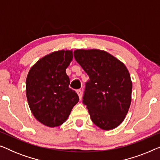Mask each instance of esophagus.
Listing matches in <instances>:
<instances>
[{"label":"esophagus","mask_w":160,"mask_h":160,"mask_svg":"<svg viewBox=\"0 0 160 160\" xmlns=\"http://www.w3.org/2000/svg\"><path fill=\"white\" fill-rule=\"evenodd\" d=\"M76 92H77L78 97H79V99L82 100V91L81 90V89H77V90H76Z\"/></svg>","instance_id":"34e87169"}]
</instances>
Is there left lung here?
Listing matches in <instances>:
<instances>
[{
    "label": "left lung",
    "mask_w": 160,
    "mask_h": 160,
    "mask_svg": "<svg viewBox=\"0 0 160 160\" xmlns=\"http://www.w3.org/2000/svg\"><path fill=\"white\" fill-rule=\"evenodd\" d=\"M74 58L89 76L83 96L92 121L102 130L123 122L131 103L132 81L123 62L99 49H76Z\"/></svg>",
    "instance_id": "obj_1"
}]
</instances>
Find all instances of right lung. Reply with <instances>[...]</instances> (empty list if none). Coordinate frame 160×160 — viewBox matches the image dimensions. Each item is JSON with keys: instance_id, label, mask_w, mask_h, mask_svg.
Returning <instances> with one entry per match:
<instances>
[{"instance_id": "right-lung-1", "label": "right lung", "mask_w": 160, "mask_h": 160, "mask_svg": "<svg viewBox=\"0 0 160 160\" xmlns=\"http://www.w3.org/2000/svg\"><path fill=\"white\" fill-rule=\"evenodd\" d=\"M73 59L72 50H60L40 59L28 72L26 95L35 118L50 128L66 121L79 100L69 87L65 70Z\"/></svg>"}]
</instances>
